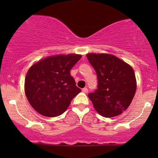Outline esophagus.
<instances>
[{
  "instance_id": "obj_1",
  "label": "esophagus",
  "mask_w": 158,
  "mask_h": 158,
  "mask_svg": "<svg viewBox=\"0 0 158 158\" xmlns=\"http://www.w3.org/2000/svg\"><path fill=\"white\" fill-rule=\"evenodd\" d=\"M82 92H83L84 93H87V92H89V89L87 88H84V89H82Z\"/></svg>"
}]
</instances>
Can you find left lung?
Listing matches in <instances>:
<instances>
[{
  "label": "left lung",
  "instance_id": "obj_1",
  "mask_svg": "<svg viewBox=\"0 0 158 158\" xmlns=\"http://www.w3.org/2000/svg\"><path fill=\"white\" fill-rule=\"evenodd\" d=\"M86 56L98 79L97 89L89 94L94 108L103 117L119 115L135 96L137 86L133 69L110 54L89 53Z\"/></svg>",
  "mask_w": 158,
  "mask_h": 158
}]
</instances>
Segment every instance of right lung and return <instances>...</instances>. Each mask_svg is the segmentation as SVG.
Masks as SVG:
<instances>
[{
	"label": "right lung",
	"instance_id": "add662e5",
	"mask_svg": "<svg viewBox=\"0 0 158 158\" xmlns=\"http://www.w3.org/2000/svg\"><path fill=\"white\" fill-rule=\"evenodd\" d=\"M81 57L77 54L49 56L30 67L25 79V93L38 113L47 117L60 115L81 92L70 75Z\"/></svg>",
	"mask_w": 158,
	"mask_h": 158
}]
</instances>
